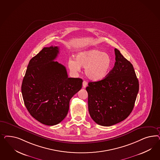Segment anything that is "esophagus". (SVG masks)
<instances>
[{
    "label": "esophagus",
    "mask_w": 160,
    "mask_h": 160,
    "mask_svg": "<svg viewBox=\"0 0 160 160\" xmlns=\"http://www.w3.org/2000/svg\"><path fill=\"white\" fill-rule=\"evenodd\" d=\"M87 86V82L86 81H83L82 82V87L86 88Z\"/></svg>",
    "instance_id": "obj_1"
}]
</instances>
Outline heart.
I'll list each match as a JSON object with an SVG mask.
<instances>
[{
  "label": "heart",
  "mask_w": 160,
  "mask_h": 160,
  "mask_svg": "<svg viewBox=\"0 0 160 160\" xmlns=\"http://www.w3.org/2000/svg\"><path fill=\"white\" fill-rule=\"evenodd\" d=\"M76 60L70 59L68 67L73 73L85 68L87 78L93 81H100L108 76L112 66V59L109 54L97 49L79 52L76 55Z\"/></svg>",
  "instance_id": "b5f03b06"
}]
</instances>
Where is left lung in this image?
Here are the masks:
<instances>
[{"instance_id": "1", "label": "left lung", "mask_w": 160, "mask_h": 160, "mask_svg": "<svg viewBox=\"0 0 160 160\" xmlns=\"http://www.w3.org/2000/svg\"><path fill=\"white\" fill-rule=\"evenodd\" d=\"M116 62L103 80L88 82V108L98 125L111 126L130 114L139 90L138 80L132 64L114 49Z\"/></svg>"}]
</instances>
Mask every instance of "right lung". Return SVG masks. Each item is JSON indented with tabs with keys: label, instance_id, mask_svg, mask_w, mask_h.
<instances>
[{
	"label": "right lung",
	"instance_id": "obj_1",
	"mask_svg": "<svg viewBox=\"0 0 160 160\" xmlns=\"http://www.w3.org/2000/svg\"><path fill=\"white\" fill-rule=\"evenodd\" d=\"M58 53V46L44 48L30 60L22 84L29 113L47 126L58 124L66 117L70 99L82 87V78H68L66 68L54 61Z\"/></svg>",
	"mask_w": 160,
	"mask_h": 160
}]
</instances>
